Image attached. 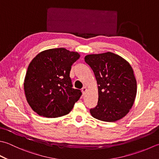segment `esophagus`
<instances>
[{
  "label": "esophagus",
  "mask_w": 159,
  "mask_h": 159,
  "mask_svg": "<svg viewBox=\"0 0 159 159\" xmlns=\"http://www.w3.org/2000/svg\"><path fill=\"white\" fill-rule=\"evenodd\" d=\"M81 91H82V93H83V94L84 95L85 94V92H86V91H87V88H86V87H83V88H82V89H81Z\"/></svg>",
  "instance_id": "esophagus-1"
}]
</instances>
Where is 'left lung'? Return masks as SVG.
<instances>
[{
	"mask_svg": "<svg viewBox=\"0 0 159 159\" xmlns=\"http://www.w3.org/2000/svg\"><path fill=\"white\" fill-rule=\"evenodd\" d=\"M85 61L94 71L98 84V101L90 109V114L106 122L122 119L132 108L137 91L131 65L111 52L87 55Z\"/></svg>",
	"mask_w": 159,
	"mask_h": 159,
	"instance_id": "left-lung-1",
	"label": "left lung"
}]
</instances>
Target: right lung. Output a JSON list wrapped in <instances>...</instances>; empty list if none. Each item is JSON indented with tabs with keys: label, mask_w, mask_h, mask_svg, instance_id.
I'll return each instance as SVG.
<instances>
[{
	"label": "right lung",
	"mask_w": 159,
	"mask_h": 159,
	"mask_svg": "<svg viewBox=\"0 0 159 159\" xmlns=\"http://www.w3.org/2000/svg\"><path fill=\"white\" fill-rule=\"evenodd\" d=\"M80 58L76 52L55 48L41 52L31 61L24 80V91L31 108L40 116L66 115L80 98V90L72 88L71 65Z\"/></svg>",
	"instance_id": "add662e5"
}]
</instances>
